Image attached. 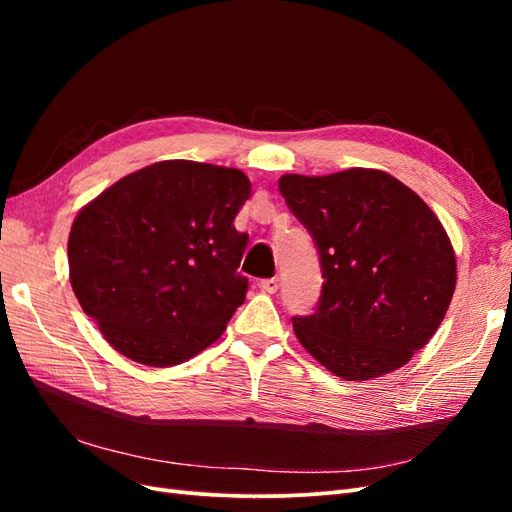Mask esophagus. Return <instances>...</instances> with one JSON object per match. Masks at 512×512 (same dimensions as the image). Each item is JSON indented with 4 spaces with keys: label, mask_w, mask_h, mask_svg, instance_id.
<instances>
[{
    "label": "esophagus",
    "mask_w": 512,
    "mask_h": 512,
    "mask_svg": "<svg viewBox=\"0 0 512 512\" xmlns=\"http://www.w3.org/2000/svg\"><path fill=\"white\" fill-rule=\"evenodd\" d=\"M258 286L262 288V292L273 294V292H277V288H280V280H277V277H267V280H260Z\"/></svg>",
    "instance_id": "obj_1"
}]
</instances>
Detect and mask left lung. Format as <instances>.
<instances>
[{
  "instance_id": "1",
  "label": "left lung",
  "mask_w": 512,
  "mask_h": 512,
  "mask_svg": "<svg viewBox=\"0 0 512 512\" xmlns=\"http://www.w3.org/2000/svg\"><path fill=\"white\" fill-rule=\"evenodd\" d=\"M280 192L312 235L324 277L316 312L292 318L301 346L344 380L406 365L438 331L457 282L436 213L374 168L284 175Z\"/></svg>"
}]
</instances>
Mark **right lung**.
<instances>
[{"label": "right lung", "instance_id": "add662e5", "mask_svg": "<svg viewBox=\"0 0 512 512\" xmlns=\"http://www.w3.org/2000/svg\"><path fill=\"white\" fill-rule=\"evenodd\" d=\"M252 194L239 168L166 160L119 179L70 230V284L117 352L149 367L192 359L243 305L237 269Z\"/></svg>", "mask_w": 512, "mask_h": 512}]
</instances>
